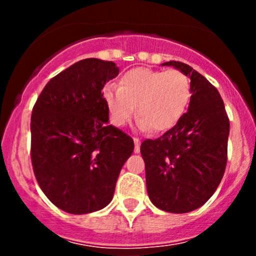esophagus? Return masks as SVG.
Here are the masks:
<instances>
[{
	"instance_id": "esophagus-1",
	"label": "esophagus",
	"mask_w": 256,
	"mask_h": 256,
	"mask_svg": "<svg viewBox=\"0 0 256 256\" xmlns=\"http://www.w3.org/2000/svg\"><path fill=\"white\" fill-rule=\"evenodd\" d=\"M134 142H135V152L138 154L140 152V140L138 138H134Z\"/></svg>"
}]
</instances>
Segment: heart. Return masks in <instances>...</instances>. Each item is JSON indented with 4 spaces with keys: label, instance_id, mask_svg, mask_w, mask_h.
Wrapping results in <instances>:
<instances>
[{
    "label": "heart",
    "instance_id": "b5f03b06",
    "mask_svg": "<svg viewBox=\"0 0 256 256\" xmlns=\"http://www.w3.org/2000/svg\"><path fill=\"white\" fill-rule=\"evenodd\" d=\"M190 96V80L178 69H131L121 76L118 88L108 86L104 92L115 125H125L136 106L138 125L152 132L174 128L187 110Z\"/></svg>",
    "mask_w": 256,
    "mask_h": 256
}]
</instances>
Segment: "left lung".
I'll return each instance as SVG.
<instances>
[{
    "instance_id": "obj_1",
    "label": "left lung",
    "mask_w": 256,
    "mask_h": 256,
    "mask_svg": "<svg viewBox=\"0 0 256 256\" xmlns=\"http://www.w3.org/2000/svg\"><path fill=\"white\" fill-rule=\"evenodd\" d=\"M164 66L190 78V108L164 135L144 140L140 151L151 202L164 212L187 213L204 204L223 178L229 118L219 92L202 74L182 62Z\"/></svg>"
}]
</instances>
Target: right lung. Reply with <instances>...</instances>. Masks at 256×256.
Here are the masks:
<instances>
[{"instance_id": "obj_1", "label": "right lung", "mask_w": 256, "mask_h": 256, "mask_svg": "<svg viewBox=\"0 0 256 256\" xmlns=\"http://www.w3.org/2000/svg\"><path fill=\"white\" fill-rule=\"evenodd\" d=\"M114 62L86 58L47 82L30 116L33 172L48 200L72 214L106 207L134 141L108 125L105 82L115 78Z\"/></svg>"}]
</instances>
